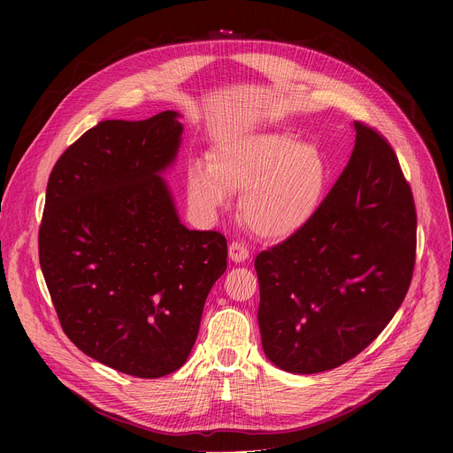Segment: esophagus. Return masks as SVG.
<instances>
[{
    "instance_id": "esophagus-1",
    "label": "esophagus",
    "mask_w": 453,
    "mask_h": 453,
    "mask_svg": "<svg viewBox=\"0 0 453 453\" xmlns=\"http://www.w3.org/2000/svg\"><path fill=\"white\" fill-rule=\"evenodd\" d=\"M229 257H231L233 262H236V264L245 262L247 257H249V247L245 243H242V242H233L229 245Z\"/></svg>"
}]
</instances>
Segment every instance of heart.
Returning <instances> with one entry per match:
<instances>
[{
  "label": "heart",
  "mask_w": 453,
  "mask_h": 453,
  "mask_svg": "<svg viewBox=\"0 0 453 453\" xmlns=\"http://www.w3.org/2000/svg\"><path fill=\"white\" fill-rule=\"evenodd\" d=\"M328 177L326 159L315 145L297 143L283 131H254L219 142L210 165L193 163L188 191L191 203L211 215L242 189L245 224L262 238L285 240L313 220Z\"/></svg>",
  "instance_id": "heart-1"
}]
</instances>
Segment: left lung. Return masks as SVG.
<instances>
[{
	"label": "left lung",
	"mask_w": 453,
	"mask_h": 453,
	"mask_svg": "<svg viewBox=\"0 0 453 453\" xmlns=\"http://www.w3.org/2000/svg\"><path fill=\"white\" fill-rule=\"evenodd\" d=\"M348 166L313 220L256 256L257 325L283 371L335 369L389 325L416 264V206L400 161L374 127L355 121Z\"/></svg>",
	"instance_id": "8db88e82"
}]
</instances>
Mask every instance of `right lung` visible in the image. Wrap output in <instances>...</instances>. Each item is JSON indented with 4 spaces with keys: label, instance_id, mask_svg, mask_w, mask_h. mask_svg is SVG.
Masks as SVG:
<instances>
[{
    "label": "right lung",
    "instance_id": "1",
    "mask_svg": "<svg viewBox=\"0 0 453 453\" xmlns=\"http://www.w3.org/2000/svg\"><path fill=\"white\" fill-rule=\"evenodd\" d=\"M180 134L175 111L100 121L57 159L39 227V262L64 334L138 378L186 362L206 297L227 269L226 236L186 229L159 177Z\"/></svg>",
    "mask_w": 453,
    "mask_h": 453
}]
</instances>
